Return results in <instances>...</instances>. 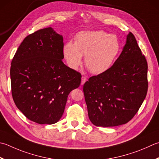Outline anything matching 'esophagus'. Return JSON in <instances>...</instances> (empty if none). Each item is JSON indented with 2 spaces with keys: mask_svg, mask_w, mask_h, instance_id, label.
I'll list each match as a JSON object with an SVG mask.
<instances>
[{
  "mask_svg": "<svg viewBox=\"0 0 159 159\" xmlns=\"http://www.w3.org/2000/svg\"><path fill=\"white\" fill-rule=\"evenodd\" d=\"M86 80H87L86 77L82 76V78H81V85H83V84L86 82Z\"/></svg>",
  "mask_w": 159,
  "mask_h": 159,
  "instance_id": "obj_1",
  "label": "esophagus"
}]
</instances>
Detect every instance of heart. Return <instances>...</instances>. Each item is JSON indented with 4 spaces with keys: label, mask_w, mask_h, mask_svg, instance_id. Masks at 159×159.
<instances>
[{
    "label": "heart",
    "mask_w": 159,
    "mask_h": 159,
    "mask_svg": "<svg viewBox=\"0 0 159 159\" xmlns=\"http://www.w3.org/2000/svg\"><path fill=\"white\" fill-rule=\"evenodd\" d=\"M120 43L116 36L103 31H83L74 37V43H66L63 52L71 69H78L85 55V64L90 72L100 74L113 65L120 52Z\"/></svg>",
    "instance_id": "1"
}]
</instances>
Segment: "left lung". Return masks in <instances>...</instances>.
Masks as SVG:
<instances>
[{"mask_svg":"<svg viewBox=\"0 0 159 159\" xmlns=\"http://www.w3.org/2000/svg\"><path fill=\"white\" fill-rule=\"evenodd\" d=\"M148 88L147 61L129 32L122 52L110 69L84 84L90 121L100 127L128 123L141 106Z\"/></svg>","mask_w":159,"mask_h":159,"instance_id":"obj_1","label":"left lung"}]
</instances>
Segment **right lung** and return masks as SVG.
I'll return each instance as SVG.
<instances>
[{"label":"right lung","instance_id":"1","mask_svg":"<svg viewBox=\"0 0 159 159\" xmlns=\"http://www.w3.org/2000/svg\"><path fill=\"white\" fill-rule=\"evenodd\" d=\"M63 46V36L51 27L44 28L25 37L12 59V97L18 110L33 122H58L68 95L81 82L80 73L62 61Z\"/></svg>","mask_w":159,"mask_h":159}]
</instances>
